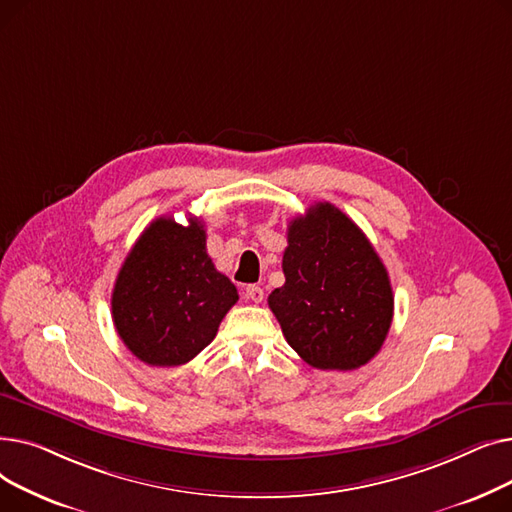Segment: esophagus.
I'll list each match as a JSON object with an SVG mask.
<instances>
[{
  "mask_svg": "<svg viewBox=\"0 0 512 512\" xmlns=\"http://www.w3.org/2000/svg\"><path fill=\"white\" fill-rule=\"evenodd\" d=\"M245 299H249L253 303H261L263 301V288L257 286V284H249L245 288Z\"/></svg>",
  "mask_w": 512,
  "mask_h": 512,
  "instance_id": "34e87169",
  "label": "esophagus"
}]
</instances>
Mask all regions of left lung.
I'll return each instance as SVG.
<instances>
[{
  "label": "left lung",
  "mask_w": 512,
  "mask_h": 512,
  "mask_svg": "<svg viewBox=\"0 0 512 512\" xmlns=\"http://www.w3.org/2000/svg\"><path fill=\"white\" fill-rule=\"evenodd\" d=\"M284 286L267 305L286 342L315 369L351 371L382 348L394 315L392 286L363 230L332 203L288 226Z\"/></svg>",
  "instance_id": "8db88e82"
}]
</instances>
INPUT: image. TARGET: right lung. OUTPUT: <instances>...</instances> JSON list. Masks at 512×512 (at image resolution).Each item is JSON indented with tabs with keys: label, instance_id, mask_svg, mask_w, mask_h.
Wrapping results in <instances>:
<instances>
[{
	"label": "right lung",
	"instance_id": "add662e5",
	"mask_svg": "<svg viewBox=\"0 0 512 512\" xmlns=\"http://www.w3.org/2000/svg\"><path fill=\"white\" fill-rule=\"evenodd\" d=\"M199 218L153 220L126 255L112 292V317L128 351L153 367L197 357L238 301L236 286L207 255Z\"/></svg>",
	"mask_w": 512,
	"mask_h": 512
}]
</instances>
